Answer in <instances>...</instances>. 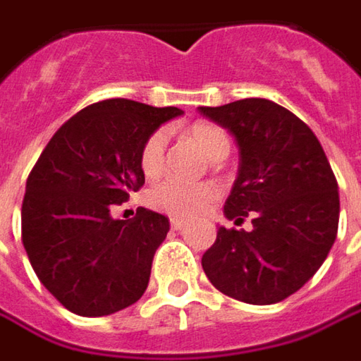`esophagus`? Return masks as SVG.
Listing matches in <instances>:
<instances>
[{
    "instance_id": "1",
    "label": "esophagus",
    "mask_w": 361,
    "mask_h": 361,
    "mask_svg": "<svg viewBox=\"0 0 361 361\" xmlns=\"http://www.w3.org/2000/svg\"><path fill=\"white\" fill-rule=\"evenodd\" d=\"M183 227H185V223L183 221H180V219H171V229H173V231H181Z\"/></svg>"
}]
</instances>
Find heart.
Instances as JSON below:
<instances>
[{"label":"heart","mask_w":361,"mask_h":361,"mask_svg":"<svg viewBox=\"0 0 361 361\" xmlns=\"http://www.w3.org/2000/svg\"><path fill=\"white\" fill-rule=\"evenodd\" d=\"M185 136L197 146L201 154L212 161H221L227 158L231 142L227 132L209 122H195L185 130ZM168 136L164 130H158L149 136L140 152V168L148 180H156L164 171ZM219 197V190L213 183H181L168 180L152 191V205L160 212L168 213L176 219H193L212 207Z\"/></svg>","instance_id":"b5f03b06"}]
</instances>
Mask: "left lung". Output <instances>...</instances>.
<instances>
[{
  "instance_id": "obj_1",
  "label": "left lung",
  "mask_w": 361,
  "mask_h": 361,
  "mask_svg": "<svg viewBox=\"0 0 361 361\" xmlns=\"http://www.w3.org/2000/svg\"><path fill=\"white\" fill-rule=\"evenodd\" d=\"M200 112L231 132L239 173L225 217L252 231L219 227L201 267L223 294L274 304L302 288L332 249L340 219L338 181L314 132L267 98H245Z\"/></svg>"
}]
</instances>
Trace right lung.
<instances>
[{
    "label": "right lung",
    "instance_id": "1",
    "mask_svg": "<svg viewBox=\"0 0 361 361\" xmlns=\"http://www.w3.org/2000/svg\"><path fill=\"white\" fill-rule=\"evenodd\" d=\"M181 114L126 98L90 104L55 132L29 173L23 247L39 281L71 312L114 314L148 288L170 219L140 207L124 221L112 209L144 185V142Z\"/></svg>",
    "mask_w": 361,
    "mask_h": 361
}]
</instances>
